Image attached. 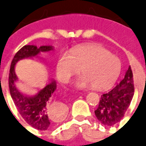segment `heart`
Wrapping results in <instances>:
<instances>
[{
    "label": "heart",
    "instance_id": "1",
    "mask_svg": "<svg viewBox=\"0 0 146 146\" xmlns=\"http://www.w3.org/2000/svg\"><path fill=\"white\" fill-rule=\"evenodd\" d=\"M121 64L118 58L107 49L95 44L81 45L70 50V54H62L58 58L55 72L62 83H67L80 72L75 80L78 89L94 87L96 90L110 88L118 78Z\"/></svg>",
    "mask_w": 146,
    "mask_h": 146
}]
</instances>
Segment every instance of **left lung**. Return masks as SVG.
I'll return each mask as SVG.
<instances>
[{
    "mask_svg": "<svg viewBox=\"0 0 146 146\" xmlns=\"http://www.w3.org/2000/svg\"><path fill=\"white\" fill-rule=\"evenodd\" d=\"M134 96V81L129 66L124 78L110 92L103 94L95 114L101 123L113 126L119 122L128 109Z\"/></svg>",
    "mask_w": 146,
    "mask_h": 146,
    "instance_id": "left-lung-1",
    "label": "left lung"
}]
</instances>
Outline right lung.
Instances as JSON below:
<instances>
[{
  "label": "right lung",
  "instance_id": "obj_1",
  "mask_svg": "<svg viewBox=\"0 0 146 146\" xmlns=\"http://www.w3.org/2000/svg\"><path fill=\"white\" fill-rule=\"evenodd\" d=\"M54 50L52 46L25 45L18 51L11 62L9 73L10 93L19 113L27 123L40 131H48L56 126V121L51 116V111L54 110L63 115L66 106L62 103H51V98L57 88L56 81L51 80L47 83L43 88L36 91L34 94L27 95L16 88L18 76L15 67L19 61L37 56L40 52Z\"/></svg>",
  "mask_w": 146,
  "mask_h": 146
}]
</instances>
